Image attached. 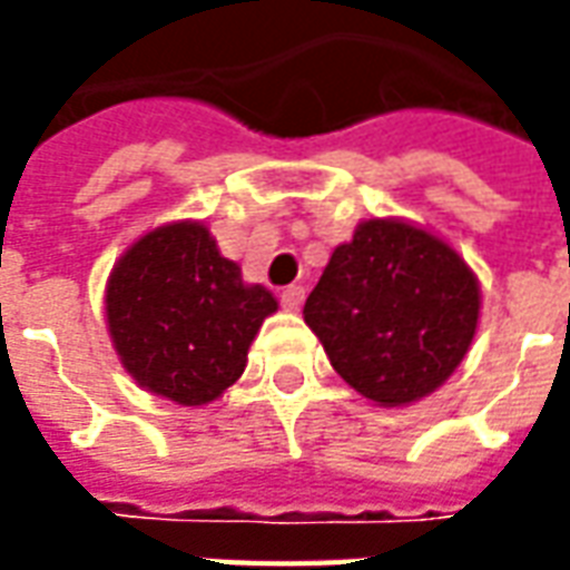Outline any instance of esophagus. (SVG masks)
Listing matches in <instances>:
<instances>
[{
  "label": "esophagus",
  "mask_w": 570,
  "mask_h": 570,
  "mask_svg": "<svg viewBox=\"0 0 570 570\" xmlns=\"http://www.w3.org/2000/svg\"><path fill=\"white\" fill-rule=\"evenodd\" d=\"M302 302H305V286H286L284 293H281V305L286 311H298L302 308Z\"/></svg>",
  "instance_id": "esophagus-1"
}]
</instances>
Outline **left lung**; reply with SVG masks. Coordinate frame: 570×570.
<instances>
[{
  "mask_svg": "<svg viewBox=\"0 0 570 570\" xmlns=\"http://www.w3.org/2000/svg\"><path fill=\"white\" fill-rule=\"evenodd\" d=\"M476 321L479 286L464 259L394 219L357 225L305 302L333 370L382 406L436 391L464 360Z\"/></svg>",
  "mask_w": 570,
  "mask_h": 570,
  "instance_id": "left-lung-1",
  "label": "left lung"
}]
</instances>
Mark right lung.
I'll return each instance as SVG.
<instances>
[{"label": "right lung", "instance_id": "1", "mask_svg": "<svg viewBox=\"0 0 570 570\" xmlns=\"http://www.w3.org/2000/svg\"><path fill=\"white\" fill-rule=\"evenodd\" d=\"M277 311L265 286H247L200 223L140 237L106 286L109 335L137 382L183 406H204L240 379L247 347Z\"/></svg>", "mask_w": 570, "mask_h": 570}]
</instances>
